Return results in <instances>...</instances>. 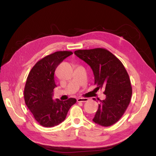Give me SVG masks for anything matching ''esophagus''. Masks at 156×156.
I'll return each mask as SVG.
<instances>
[{"instance_id":"esophagus-1","label":"esophagus","mask_w":156,"mask_h":156,"mask_svg":"<svg viewBox=\"0 0 156 156\" xmlns=\"http://www.w3.org/2000/svg\"><path fill=\"white\" fill-rule=\"evenodd\" d=\"M88 101V98H84V97H80L77 98V101L78 102H85Z\"/></svg>"}]
</instances>
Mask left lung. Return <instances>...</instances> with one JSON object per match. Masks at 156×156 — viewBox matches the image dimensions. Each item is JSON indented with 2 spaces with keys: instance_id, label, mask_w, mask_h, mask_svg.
Returning a JSON list of instances; mask_svg holds the SVG:
<instances>
[{
  "instance_id": "1",
  "label": "left lung",
  "mask_w": 156,
  "mask_h": 156,
  "mask_svg": "<svg viewBox=\"0 0 156 156\" xmlns=\"http://www.w3.org/2000/svg\"><path fill=\"white\" fill-rule=\"evenodd\" d=\"M74 54L90 66L97 90L105 89L106 98H98L100 102L92 121L104 127L116 123L127 110L132 95L131 81L123 64L105 48L79 49Z\"/></svg>"
}]
</instances>
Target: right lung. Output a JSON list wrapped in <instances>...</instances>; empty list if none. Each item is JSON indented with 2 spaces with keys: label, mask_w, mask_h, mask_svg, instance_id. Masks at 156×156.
<instances>
[{
  "label": "right lung",
  "mask_w": 156,
  "mask_h": 156,
  "mask_svg": "<svg viewBox=\"0 0 156 156\" xmlns=\"http://www.w3.org/2000/svg\"><path fill=\"white\" fill-rule=\"evenodd\" d=\"M72 54L70 51H59L45 56L36 63L27 76L24 89L25 104L38 123L45 127L60 124L76 102L73 98L65 101L52 98L56 87L55 69Z\"/></svg>",
  "instance_id": "right-lung-1"
}]
</instances>
